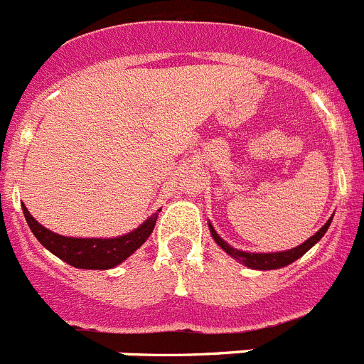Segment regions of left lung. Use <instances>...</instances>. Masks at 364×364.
Wrapping results in <instances>:
<instances>
[{
    "label": "left lung",
    "instance_id": "obj_1",
    "mask_svg": "<svg viewBox=\"0 0 364 364\" xmlns=\"http://www.w3.org/2000/svg\"><path fill=\"white\" fill-rule=\"evenodd\" d=\"M332 218H330L328 221H326L325 225H323V227H321L319 230L312 235V237H309L306 241H304V243H301L299 247L290 248V250H283V252H267V254H264V252L257 254V252L237 250V248L230 247V245H228L225 239H221V235L214 230V227H212L210 221H208V228H210V234H212V237H214L215 243H218L223 250L227 252L230 257L237 259L241 264L252 268V270H276V268H283V267H287V264L294 263L296 259H299L301 255L306 254V252H309L310 248H312L314 245H316L317 241H319V239L326 234V230H328V227H330V223H332Z\"/></svg>",
    "mask_w": 364,
    "mask_h": 364
}]
</instances>
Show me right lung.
Listing matches in <instances>:
<instances>
[{"mask_svg":"<svg viewBox=\"0 0 364 364\" xmlns=\"http://www.w3.org/2000/svg\"><path fill=\"white\" fill-rule=\"evenodd\" d=\"M21 208L32 234L36 235L39 243L43 245L48 252L58 255L61 261L76 268H83V270H109V268L123 263L149 239L154 227H156V221H158V212H161L158 210L156 214L150 215L145 223H141L129 234L103 239L67 237V235L55 234V232L45 228L41 223L36 221L27 206L21 205Z\"/></svg>","mask_w":364,"mask_h":364,"instance_id":"obj_1","label":"right lung"}]
</instances>
